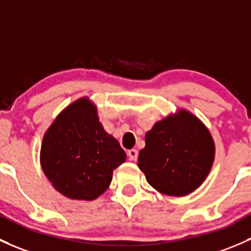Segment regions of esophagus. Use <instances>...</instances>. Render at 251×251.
I'll return each instance as SVG.
<instances>
[{
    "label": "esophagus",
    "mask_w": 251,
    "mask_h": 251,
    "mask_svg": "<svg viewBox=\"0 0 251 251\" xmlns=\"http://www.w3.org/2000/svg\"><path fill=\"white\" fill-rule=\"evenodd\" d=\"M127 155H128V159L131 161H137V159H138V151H137L136 149L128 150Z\"/></svg>",
    "instance_id": "esophagus-1"
}]
</instances>
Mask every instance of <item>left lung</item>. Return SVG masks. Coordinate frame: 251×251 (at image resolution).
Instances as JSON below:
<instances>
[{
	"mask_svg": "<svg viewBox=\"0 0 251 251\" xmlns=\"http://www.w3.org/2000/svg\"><path fill=\"white\" fill-rule=\"evenodd\" d=\"M214 157L215 143L207 126L189 110L179 109L146 133L138 167L156 191L181 197L202 185Z\"/></svg>",
	"mask_w": 251,
	"mask_h": 251,
	"instance_id": "left-lung-1",
	"label": "left lung"
}]
</instances>
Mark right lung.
I'll use <instances>...</instances> for the list:
<instances>
[{
	"label": "right lung",
	"mask_w": 251,
	"mask_h": 251,
	"mask_svg": "<svg viewBox=\"0 0 251 251\" xmlns=\"http://www.w3.org/2000/svg\"><path fill=\"white\" fill-rule=\"evenodd\" d=\"M41 166L54 189L78 201H92L109 188L113 171L126 152L104 131L97 108L80 97L65 108L46 131Z\"/></svg>",
	"instance_id": "add662e5"
}]
</instances>
